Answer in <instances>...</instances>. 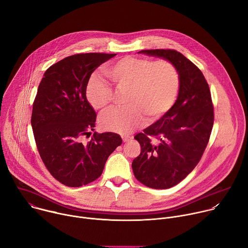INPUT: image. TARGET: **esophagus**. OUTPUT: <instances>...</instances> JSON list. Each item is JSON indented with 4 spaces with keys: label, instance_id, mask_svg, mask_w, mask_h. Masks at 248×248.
I'll list each match as a JSON object with an SVG mask.
<instances>
[{
    "label": "esophagus",
    "instance_id": "obj_1",
    "mask_svg": "<svg viewBox=\"0 0 248 248\" xmlns=\"http://www.w3.org/2000/svg\"><path fill=\"white\" fill-rule=\"evenodd\" d=\"M122 138H123V140L124 141V142H127V141H129L130 139H131V136H129V135H125V134H124V135H122Z\"/></svg>",
    "mask_w": 248,
    "mask_h": 248
}]
</instances>
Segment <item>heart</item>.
<instances>
[{
    "label": "heart",
    "instance_id": "b5f03b06",
    "mask_svg": "<svg viewBox=\"0 0 248 248\" xmlns=\"http://www.w3.org/2000/svg\"><path fill=\"white\" fill-rule=\"evenodd\" d=\"M104 73L118 89H127L126 107L101 117L100 125L105 130L127 133L147 119L156 122L171 109L180 93V70L167 59L153 62L148 58L126 56L106 65ZM86 98L93 109L102 112L111 106L113 90L101 79L94 78L86 87Z\"/></svg>",
    "mask_w": 248,
    "mask_h": 248
}]
</instances>
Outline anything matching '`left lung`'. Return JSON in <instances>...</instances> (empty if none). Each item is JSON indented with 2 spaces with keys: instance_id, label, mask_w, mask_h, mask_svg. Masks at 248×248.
<instances>
[{
  "instance_id": "obj_1",
  "label": "left lung",
  "mask_w": 248,
  "mask_h": 248,
  "mask_svg": "<svg viewBox=\"0 0 248 248\" xmlns=\"http://www.w3.org/2000/svg\"><path fill=\"white\" fill-rule=\"evenodd\" d=\"M171 61L181 75L180 93L171 109L134 136L141 147L132 161L134 176L156 189L174 186L199 163L214 124V105L201 70L182 53L171 49L142 50Z\"/></svg>"
}]
</instances>
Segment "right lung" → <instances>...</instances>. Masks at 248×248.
<instances>
[{"label": "right lung", "instance_id": "obj_1", "mask_svg": "<svg viewBox=\"0 0 248 248\" xmlns=\"http://www.w3.org/2000/svg\"><path fill=\"white\" fill-rule=\"evenodd\" d=\"M117 54L80 53L52 64L33 102L31 125L39 155L61 184L79 187L97 180L108 157L123 143L113 132L97 133L96 113L86 99L94 70Z\"/></svg>", "mask_w": 248, "mask_h": 248}]
</instances>
